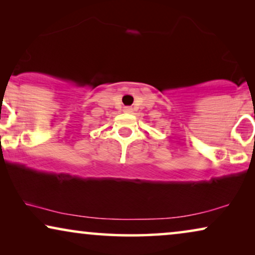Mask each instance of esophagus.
<instances>
[{
  "label": "esophagus",
  "instance_id": "1",
  "mask_svg": "<svg viewBox=\"0 0 255 255\" xmlns=\"http://www.w3.org/2000/svg\"><path fill=\"white\" fill-rule=\"evenodd\" d=\"M124 111H125V113H132V108H130V107L124 108Z\"/></svg>",
  "mask_w": 255,
  "mask_h": 255
}]
</instances>
